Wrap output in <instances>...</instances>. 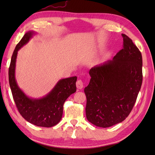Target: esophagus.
<instances>
[{"label": "esophagus", "mask_w": 155, "mask_h": 155, "mask_svg": "<svg viewBox=\"0 0 155 155\" xmlns=\"http://www.w3.org/2000/svg\"><path fill=\"white\" fill-rule=\"evenodd\" d=\"M76 85H77V88L78 89H82L83 88V82L81 80H78L77 81V83H76Z\"/></svg>", "instance_id": "obj_1"}]
</instances>
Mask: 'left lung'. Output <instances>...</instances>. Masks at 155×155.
<instances>
[{
	"label": "left lung",
	"mask_w": 155,
	"mask_h": 155,
	"mask_svg": "<svg viewBox=\"0 0 155 155\" xmlns=\"http://www.w3.org/2000/svg\"><path fill=\"white\" fill-rule=\"evenodd\" d=\"M123 48L113 60L94 66L84 88L86 116L95 126L107 128L126 118L135 103L143 81V58L139 48L126 35Z\"/></svg>",
	"instance_id": "8db88e82"
}]
</instances>
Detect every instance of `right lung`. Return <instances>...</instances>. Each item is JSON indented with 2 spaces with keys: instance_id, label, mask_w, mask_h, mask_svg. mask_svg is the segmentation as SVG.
Segmentation results:
<instances>
[{
  "instance_id": "add662e5",
  "label": "right lung",
  "mask_w": 155,
  "mask_h": 155,
  "mask_svg": "<svg viewBox=\"0 0 155 155\" xmlns=\"http://www.w3.org/2000/svg\"><path fill=\"white\" fill-rule=\"evenodd\" d=\"M36 34L35 31H29L16 46L8 70L9 84L13 99L22 117L37 127H51L60 122L65 101L77 91V77L75 76L59 80L53 88L41 98L30 97L23 92L18 87L15 77L16 58L18 51Z\"/></svg>"
}]
</instances>
